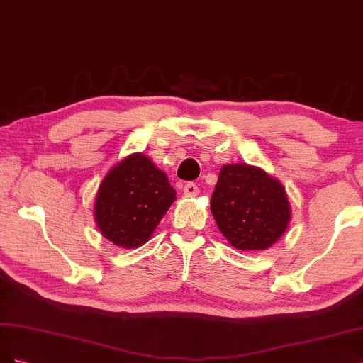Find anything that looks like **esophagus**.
I'll list each match as a JSON object with an SVG mask.
<instances>
[{
	"instance_id": "obj_1",
	"label": "esophagus",
	"mask_w": 363,
	"mask_h": 363,
	"mask_svg": "<svg viewBox=\"0 0 363 363\" xmlns=\"http://www.w3.org/2000/svg\"><path fill=\"white\" fill-rule=\"evenodd\" d=\"M184 194H185V196H190V197L197 196V194H199V186H197L196 184H193V182L185 184V186H184Z\"/></svg>"
}]
</instances>
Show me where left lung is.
Masks as SVG:
<instances>
[{
	"mask_svg": "<svg viewBox=\"0 0 363 363\" xmlns=\"http://www.w3.org/2000/svg\"><path fill=\"white\" fill-rule=\"evenodd\" d=\"M211 213L223 237L238 250L270 249L291 221L285 186L245 162L225 164L211 196Z\"/></svg>",
	"mask_w": 363,
	"mask_h": 363,
	"instance_id": "8db88e82",
	"label": "left lung"
}]
</instances>
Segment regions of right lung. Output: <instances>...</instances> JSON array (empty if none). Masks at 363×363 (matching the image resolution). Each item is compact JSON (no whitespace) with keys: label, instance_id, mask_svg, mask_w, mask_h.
<instances>
[{"label":"right lung","instance_id":"obj_1","mask_svg":"<svg viewBox=\"0 0 363 363\" xmlns=\"http://www.w3.org/2000/svg\"><path fill=\"white\" fill-rule=\"evenodd\" d=\"M177 201L167 174L143 154H131L105 174L95 199L96 226L121 249L146 244Z\"/></svg>","mask_w":363,"mask_h":363}]
</instances>
